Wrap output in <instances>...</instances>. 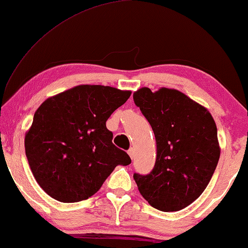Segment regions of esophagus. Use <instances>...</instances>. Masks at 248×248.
Here are the masks:
<instances>
[{
  "instance_id": "esophagus-1",
  "label": "esophagus",
  "mask_w": 248,
  "mask_h": 248,
  "mask_svg": "<svg viewBox=\"0 0 248 248\" xmlns=\"http://www.w3.org/2000/svg\"><path fill=\"white\" fill-rule=\"evenodd\" d=\"M128 155H130V157L133 159V157H134V149L133 148H131L130 150H128Z\"/></svg>"
}]
</instances>
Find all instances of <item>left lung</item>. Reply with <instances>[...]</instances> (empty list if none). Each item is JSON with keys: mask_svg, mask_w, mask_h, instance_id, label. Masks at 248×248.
I'll return each mask as SVG.
<instances>
[{"mask_svg": "<svg viewBox=\"0 0 248 248\" xmlns=\"http://www.w3.org/2000/svg\"><path fill=\"white\" fill-rule=\"evenodd\" d=\"M133 99L150 123L157 142L155 167L133 175L149 204L165 212L178 211L202 194L220 157L216 122L209 110L181 91L144 87Z\"/></svg>", "mask_w": 248, "mask_h": 248, "instance_id": "1", "label": "left lung"}]
</instances>
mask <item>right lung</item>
Instances as JSON below:
<instances>
[{"label": "right lung", "instance_id": "add662e5", "mask_svg": "<svg viewBox=\"0 0 248 248\" xmlns=\"http://www.w3.org/2000/svg\"><path fill=\"white\" fill-rule=\"evenodd\" d=\"M131 96L113 87L81 84L46 99L33 115L25 149L40 187L60 202L89 199L131 158L113 144L106 121Z\"/></svg>", "mask_w": 248, "mask_h": 248}]
</instances>
